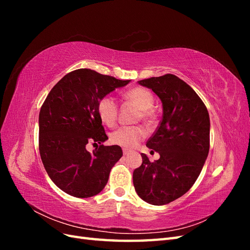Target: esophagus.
I'll return each instance as SVG.
<instances>
[{"mask_svg": "<svg viewBox=\"0 0 250 250\" xmlns=\"http://www.w3.org/2000/svg\"><path fill=\"white\" fill-rule=\"evenodd\" d=\"M129 152H130V151L129 150H128V149H123V154L124 155H128V154H129Z\"/></svg>", "mask_w": 250, "mask_h": 250, "instance_id": "34e87169", "label": "esophagus"}]
</instances>
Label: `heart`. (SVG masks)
<instances>
[{
	"label": "heart",
	"instance_id": "b5f03b06",
	"mask_svg": "<svg viewBox=\"0 0 250 250\" xmlns=\"http://www.w3.org/2000/svg\"><path fill=\"white\" fill-rule=\"evenodd\" d=\"M126 99L129 100L137 106L140 111V118L145 121L147 124L152 123V113L151 108L153 107L154 98L148 89L143 87H133L128 90L125 95ZM98 113L103 123L107 126H113L116 124L118 116V106L116 101L111 97H103L98 103ZM146 138V131L140 126L131 127H120L110 134V142L113 145L131 149Z\"/></svg>",
	"mask_w": 250,
	"mask_h": 250
}]
</instances>
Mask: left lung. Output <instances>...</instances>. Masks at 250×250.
<instances>
[{
	"mask_svg": "<svg viewBox=\"0 0 250 250\" xmlns=\"http://www.w3.org/2000/svg\"><path fill=\"white\" fill-rule=\"evenodd\" d=\"M160 98L163 119L146 146L160 154L133 171V186L140 197L163 206L181 197L198 178L209 150V116L195 90L175 75L166 74L138 81Z\"/></svg>",
	"mask_w": 250,
	"mask_h": 250,
	"instance_id": "obj_1",
	"label": "left lung"
}]
</instances>
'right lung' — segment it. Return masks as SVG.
<instances>
[{"mask_svg":"<svg viewBox=\"0 0 250 250\" xmlns=\"http://www.w3.org/2000/svg\"><path fill=\"white\" fill-rule=\"evenodd\" d=\"M130 80L79 69L66 74L51 89L40 111V153L49 177L60 190L78 198L99 194L123 155L120 146H104L108 138L98 103ZM88 142L101 146L92 154Z\"/></svg>","mask_w":250,"mask_h":250,"instance_id":"obj_1","label":"right lung"}]
</instances>
